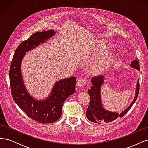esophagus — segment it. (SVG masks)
Instances as JSON below:
<instances>
[{
  "label": "esophagus",
  "instance_id": "esophagus-1",
  "mask_svg": "<svg viewBox=\"0 0 148 148\" xmlns=\"http://www.w3.org/2000/svg\"><path fill=\"white\" fill-rule=\"evenodd\" d=\"M87 83L86 80H85L83 78H80L79 79H78L77 81V86L80 88V87H82L83 86H84L85 84Z\"/></svg>",
  "mask_w": 148,
  "mask_h": 148
}]
</instances>
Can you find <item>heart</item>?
<instances>
[{"label": "heart", "mask_w": 148, "mask_h": 148, "mask_svg": "<svg viewBox=\"0 0 148 148\" xmlns=\"http://www.w3.org/2000/svg\"><path fill=\"white\" fill-rule=\"evenodd\" d=\"M104 46L102 44H100L98 47L99 50L104 49ZM112 59L111 55L109 53H106L104 56L99 58L92 62L89 65V70L90 72L93 73H101L105 71L109 65Z\"/></svg>", "instance_id": "heart-1"}]
</instances>
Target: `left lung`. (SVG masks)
Here are the masks:
<instances>
[{
    "label": "left lung",
    "instance_id": "left-lung-1",
    "mask_svg": "<svg viewBox=\"0 0 148 148\" xmlns=\"http://www.w3.org/2000/svg\"><path fill=\"white\" fill-rule=\"evenodd\" d=\"M130 65L132 68L140 71V64H139V61L137 58L135 60L132 61V64ZM91 82L92 86L91 89H89L88 91L89 95L90 96V102H89L86 110V115L89 121L97 123H101L103 122L109 123L117 119L119 117H122L131 109L132 106L136 101L139 90H140V85H139L140 79H138L136 84L135 96L134 97L133 101L127 109H125L120 114H118L117 112H115L107 110L102 106L101 96V88L104 82V76L101 75L93 77L91 79Z\"/></svg>",
    "mask_w": 148,
    "mask_h": 148
}]
</instances>
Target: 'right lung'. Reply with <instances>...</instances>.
Masks as SVG:
<instances>
[{
  "label": "right lung",
  "instance_id": "add662e5",
  "mask_svg": "<svg viewBox=\"0 0 148 148\" xmlns=\"http://www.w3.org/2000/svg\"><path fill=\"white\" fill-rule=\"evenodd\" d=\"M56 34L53 29L39 31L22 42L16 48L11 62L10 83L13 100L29 117L41 123H51L59 120L64 101L75 92L76 77L62 79L53 85L51 92L44 100H36L25 86L21 71V63L26 52L44 43Z\"/></svg>",
  "mask_w": 148,
  "mask_h": 148
}]
</instances>
